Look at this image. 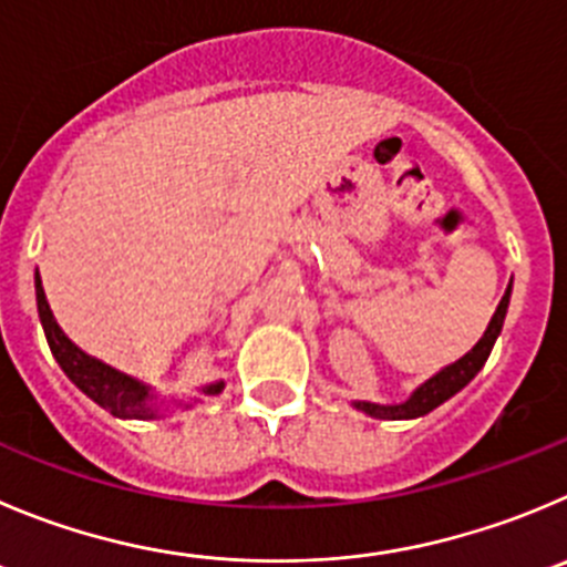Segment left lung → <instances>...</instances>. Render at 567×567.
Returning <instances> with one entry per match:
<instances>
[{
	"mask_svg": "<svg viewBox=\"0 0 567 567\" xmlns=\"http://www.w3.org/2000/svg\"><path fill=\"white\" fill-rule=\"evenodd\" d=\"M509 296H512V282L506 288L504 299L498 301V308L492 313L489 324H486L484 336L478 338L473 349H470L467 355H462L458 361L447 363V367L439 369L436 374L425 380V383L416 385L409 396H405L403 403H367V400H355V409L363 411V414L374 416V420H416V416L431 414L433 409L444 403V400H451L453 394L464 389L475 374L484 369L486 358H489L492 347L498 341L501 330H504V319L506 310H509Z\"/></svg>",
	"mask_w": 567,
	"mask_h": 567,
	"instance_id": "8db88e82",
	"label": "left lung"
}]
</instances>
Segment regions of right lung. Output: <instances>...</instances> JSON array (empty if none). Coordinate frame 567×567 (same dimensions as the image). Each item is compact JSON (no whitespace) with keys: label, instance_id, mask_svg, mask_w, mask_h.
Listing matches in <instances>:
<instances>
[{"label":"right lung","instance_id":"obj_1","mask_svg":"<svg viewBox=\"0 0 567 567\" xmlns=\"http://www.w3.org/2000/svg\"><path fill=\"white\" fill-rule=\"evenodd\" d=\"M35 305H39V319L41 327H44L50 352L58 361V367L63 369V374H66L89 400H94L100 409L120 416V420H162L164 411L171 409V405L173 409H193V405L200 403L204 396H218L220 391H224V380H215V383L200 385L198 394L184 396V400H178V396H171V400H167V396H158L153 385L142 383V380L131 378V374L103 363L100 358L83 352V349L61 330V324H58L55 316H52L39 271H35Z\"/></svg>","mask_w":567,"mask_h":567}]
</instances>
